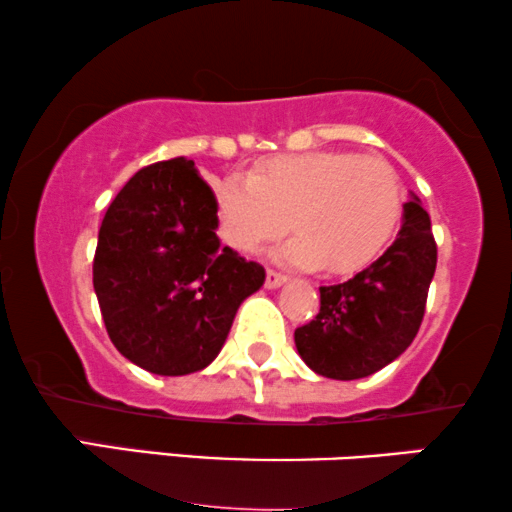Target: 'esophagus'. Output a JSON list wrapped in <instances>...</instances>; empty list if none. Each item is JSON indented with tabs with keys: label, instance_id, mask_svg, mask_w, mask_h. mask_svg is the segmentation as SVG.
I'll list each match as a JSON object with an SVG mask.
<instances>
[{
	"label": "esophagus",
	"instance_id": "obj_1",
	"mask_svg": "<svg viewBox=\"0 0 512 512\" xmlns=\"http://www.w3.org/2000/svg\"><path fill=\"white\" fill-rule=\"evenodd\" d=\"M284 282H286V275H282V272L268 270V275H265V286H268V289H277V286H282Z\"/></svg>",
	"mask_w": 512,
	"mask_h": 512
}]
</instances>
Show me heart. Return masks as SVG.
I'll return each instance as SVG.
<instances>
[{
    "instance_id": "b5f03b06",
    "label": "heart",
    "mask_w": 512,
    "mask_h": 512,
    "mask_svg": "<svg viewBox=\"0 0 512 512\" xmlns=\"http://www.w3.org/2000/svg\"><path fill=\"white\" fill-rule=\"evenodd\" d=\"M403 186L394 167L356 153H303L270 160L254 177L230 174L214 188L221 240L254 254L298 230L279 258L298 268L326 263L354 272L373 263L394 235Z\"/></svg>"
}]
</instances>
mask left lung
Here are the masks:
<instances>
[{
	"mask_svg": "<svg viewBox=\"0 0 512 512\" xmlns=\"http://www.w3.org/2000/svg\"><path fill=\"white\" fill-rule=\"evenodd\" d=\"M436 261L431 219L412 193L394 244L347 282L319 286V314L293 335L300 359L331 380L389 366L422 326Z\"/></svg>",
	"mask_w": 512,
	"mask_h": 512,
	"instance_id": "8db88e82",
	"label": "left lung"
}]
</instances>
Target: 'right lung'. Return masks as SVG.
<instances>
[{"mask_svg": "<svg viewBox=\"0 0 512 512\" xmlns=\"http://www.w3.org/2000/svg\"><path fill=\"white\" fill-rule=\"evenodd\" d=\"M263 265L221 247L214 191L193 160L139 170L104 214L93 261L97 303L114 347L153 375L207 368Z\"/></svg>", "mask_w": 512, "mask_h": 512, "instance_id": "1", "label": "right lung"}]
</instances>
